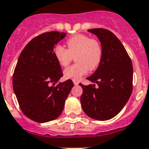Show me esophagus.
I'll list each match as a JSON object with an SVG mask.
<instances>
[{"label":"esophagus","mask_w":149,"mask_h":149,"mask_svg":"<svg viewBox=\"0 0 149 149\" xmlns=\"http://www.w3.org/2000/svg\"><path fill=\"white\" fill-rule=\"evenodd\" d=\"M73 83H74L75 86H77V85L79 84V81H77V80H73Z\"/></svg>","instance_id":"esophagus-1"}]
</instances>
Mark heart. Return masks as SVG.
Listing matches in <instances>:
<instances>
[{"mask_svg":"<svg viewBox=\"0 0 149 149\" xmlns=\"http://www.w3.org/2000/svg\"><path fill=\"white\" fill-rule=\"evenodd\" d=\"M67 45V49L61 45H56L53 50L55 59L62 67L67 66L76 56L77 63L63 71L66 79L78 80L87 73L88 70H94L99 67L103 57V50L98 40L79 34L69 38Z\"/></svg>","mask_w":149,"mask_h":149,"instance_id":"b5f03b06","label":"heart"}]
</instances>
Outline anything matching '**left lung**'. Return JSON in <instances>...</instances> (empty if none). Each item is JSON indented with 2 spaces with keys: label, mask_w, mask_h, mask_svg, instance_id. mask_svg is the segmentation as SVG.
Returning a JSON list of instances; mask_svg holds the SVG:
<instances>
[{
  "label": "left lung",
  "mask_w": 149,
  "mask_h": 149,
  "mask_svg": "<svg viewBox=\"0 0 149 149\" xmlns=\"http://www.w3.org/2000/svg\"><path fill=\"white\" fill-rule=\"evenodd\" d=\"M88 32L99 38L103 57L99 67L87 79L95 84L82 86L80 98L83 111L98 120H107L123 108L132 92V61L117 36L105 29H92Z\"/></svg>",
  "instance_id": "1"
}]
</instances>
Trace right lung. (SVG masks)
Returning <instances> with one entry per match:
<instances>
[{"instance_id": "right-lung-1", "label": "right lung", "mask_w": 149, "mask_h": 149, "mask_svg": "<svg viewBox=\"0 0 149 149\" xmlns=\"http://www.w3.org/2000/svg\"><path fill=\"white\" fill-rule=\"evenodd\" d=\"M66 35L53 31L36 36L22 50L15 67L13 88L19 105L26 117L38 123L59 117L74 86L70 79L54 86L63 72L53 50Z\"/></svg>"}]
</instances>
